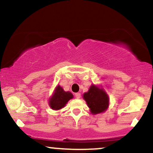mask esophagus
Returning a JSON list of instances; mask_svg holds the SVG:
<instances>
[{
  "instance_id": "34e87169",
  "label": "esophagus",
  "mask_w": 153,
  "mask_h": 153,
  "mask_svg": "<svg viewBox=\"0 0 153 153\" xmlns=\"http://www.w3.org/2000/svg\"><path fill=\"white\" fill-rule=\"evenodd\" d=\"M75 97L77 98V99H80V93H79V92H77V93L75 94Z\"/></svg>"
}]
</instances>
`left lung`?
Here are the masks:
<instances>
[{
  "label": "left lung",
  "instance_id": "8db88e82",
  "mask_svg": "<svg viewBox=\"0 0 153 153\" xmlns=\"http://www.w3.org/2000/svg\"><path fill=\"white\" fill-rule=\"evenodd\" d=\"M83 99L85 100L90 112L93 114L105 111L109 107V99L107 94L102 88L92 85L88 92L83 94Z\"/></svg>",
  "mask_w": 153,
  "mask_h": 153
}]
</instances>
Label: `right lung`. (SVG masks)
<instances>
[{
    "instance_id": "obj_1",
    "label": "right lung",
    "mask_w": 153,
    "mask_h": 153,
    "mask_svg": "<svg viewBox=\"0 0 153 153\" xmlns=\"http://www.w3.org/2000/svg\"><path fill=\"white\" fill-rule=\"evenodd\" d=\"M73 97V95L71 92H65L61 86L58 85L49 100V104L52 109L59 110L64 107L67 102Z\"/></svg>"
}]
</instances>
